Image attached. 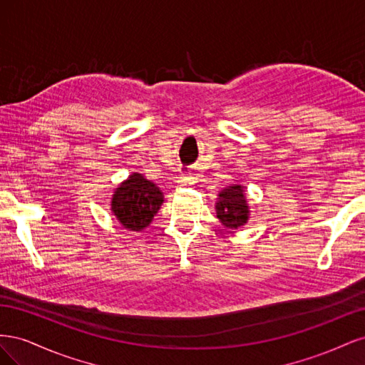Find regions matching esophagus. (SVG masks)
I'll list each match as a JSON object with an SVG mask.
<instances>
[{
    "mask_svg": "<svg viewBox=\"0 0 365 365\" xmlns=\"http://www.w3.org/2000/svg\"><path fill=\"white\" fill-rule=\"evenodd\" d=\"M178 182H180V185H184V187H192V185L196 184V178H195L193 175H190V176H181Z\"/></svg>",
    "mask_w": 365,
    "mask_h": 365,
    "instance_id": "obj_1",
    "label": "esophagus"
}]
</instances>
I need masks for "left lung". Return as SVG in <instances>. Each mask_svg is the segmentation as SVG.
<instances>
[{
  "label": "left lung",
  "mask_w": 365,
  "mask_h": 365,
  "mask_svg": "<svg viewBox=\"0 0 365 365\" xmlns=\"http://www.w3.org/2000/svg\"><path fill=\"white\" fill-rule=\"evenodd\" d=\"M216 217L227 230L244 227L250 219V205L247 201V187L240 182L230 184L217 195L215 204Z\"/></svg>",
  "instance_id": "left-lung-1"
}]
</instances>
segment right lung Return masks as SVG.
Returning <instances> with one entry per match:
<instances>
[{
  "mask_svg": "<svg viewBox=\"0 0 365 365\" xmlns=\"http://www.w3.org/2000/svg\"><path fill=\"white\" fill-rule=\"evenodd\" d=\"M164 202V195L141 173H130L121 181L111 197V212L129 231H141L150 225Z\"/></svg>",
  "mask_w": 365,
  "mask_h": 365,
  "instance_id": "1",
  "label": "right lung"
}]
</instances>
